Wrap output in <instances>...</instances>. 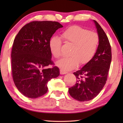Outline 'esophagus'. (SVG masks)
<instances>
[{
  "label": "esophagus",
  "instance_id": "esophagus-1",
  "mask_svg": "<svg viewBox=\"0 0 123 123\" xmlns=\"http://www.w3.org/2000/svg\"><path fill=\"white\" fill-rule=\"evenodd\" d=\"M60 74H64L67 73V72L66 71H64V70H62V69H60Z\"/></svg>",
  "mask_w": 123,
  "mask_h": 123
}]
</instances>
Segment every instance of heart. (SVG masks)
Listing matches in <instances>:
<instances>
[{
  "mask_svg": "<svg viewBox=\"0 0 123 123\" xmlns=\"http://www.w3.org/2000/svg\"><path fill=\"white\" fill-rule=\"evenodd\" d=\"M60 37L66 43L72 45L69 57L57 62L61 69L68 71L75 68L78 64L85 65L91 60L98 50L100 38L98 35L81 26L69 27L60 33ZM62 41L58 37L53 36L49 41V48L55 58L61 56Z\"/></svg>",
  "mask_w": 123,
  "mask_h": 123,
  "instance_id": "1",
  "label": "heart"
}]
</instances>
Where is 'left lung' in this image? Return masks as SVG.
<instances>
[{
	"instance_id": "left-lung-1",
	"label": "left lung",
	"mask_w": 123,
	"mask_h": 123,
	"mask_svg": "<svg viewBox=\"0 0 123 123\" xmlns=\"http://www.w3.org/2000/svg\"><path fill=\"white\" fill-rule=\"evenodd\" d=\"M100 38L98 50L93 59L78 71L74 72L77 82L69 88L70 95L79 101H87L96 97L107 80L111 62V48L103 29L94 21Z\"/></svg>"
}]
</instances>
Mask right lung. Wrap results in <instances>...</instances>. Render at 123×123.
Segmentation results:
<instances>
[{
	"label": "right lung",
	"mask_w": 123,
	"mask_h": 123,
	"mask_svg": "<svg viewBox=\"0 0 123 123\" xmlns=\"http://www.w3.org/2000/svg\"><path fill=\"white\" fill-rule=\"evenodd\" d=\"M63 26L55 21H32L20 30L11 53L12 74L18 91L36 98L48 92V82L59 75L51 60L49 41ZM50 65H53L51 68Z\"/></svg>",
	"instance_id": "obj_1"
}]
</instances>
